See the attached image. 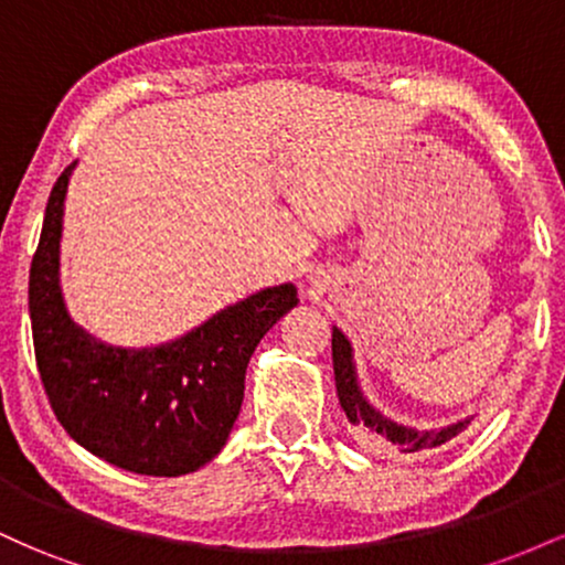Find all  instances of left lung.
<instances>
[{
    "label": "left lung",
    "mask_w": 565,
    "mask_h": 565,
    "mask_svg": "<svg viewBox=\"0 0 565 565\" xmlns=\"http://www.w3.org/2000/svg\"><path fill=\"white\" fill-rule=\"evenodd\" d=\"M332 361H334V382H337V395H340L342 412L348 414V423L359 430L361 438H366L369 444L380 446V449H393L414 454L425 449H436V446L446 444L454 436L465 430L470 425L468 419H459V423L438 427V430H414V427L393 423L391 417L374 408L366 401V395L361 393L359 377H355L353 366V348H350L348 337L340 329H332Z\"/></svg>",
    "instance_id": "1"
}]
</instances>
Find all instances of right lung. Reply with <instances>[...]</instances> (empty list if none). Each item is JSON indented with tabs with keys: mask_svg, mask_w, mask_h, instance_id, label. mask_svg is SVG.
I'll return each instance as SVG.
<instances>
[{
	"mask_svg": "<svg viewBox=\"0 0 565 565\" xmlns=\"http://www.w3.org/2000/svg\"><path fill=\"white\" fill-rule=\"evenodd\" d=\"M74 164L50 191L31 260L29 310L36 369L57 423L116 468L172 478L215 459L244 401L257 342L297 305L291 284L228 305L159 348L127 350L71 321L61 295L63 199Z\"/></svg>",
	"mask_w": 565,
	"mask_h": 565,
	"instance_id": "add662e5",
	"label": "right lung"
}]
</instances>
